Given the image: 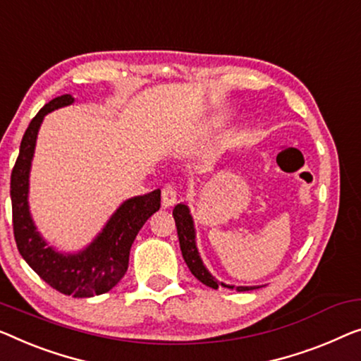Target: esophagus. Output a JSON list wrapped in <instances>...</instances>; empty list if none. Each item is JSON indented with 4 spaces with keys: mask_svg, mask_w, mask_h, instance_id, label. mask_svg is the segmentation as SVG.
<instances>
[{
    "mask_svg": "<svg viewBox=\"0 0 361 361\" xmlns=\"http://www.w3.org/2000/svg\"><path fill=\"white\" fill-rule=\"evenodd\" d=\"M176 202V190L175 186L165 185L162 188V206L164 207H171Z\"/></svg>",
    "mask_w": 361,
    "mask_h": 361,
    "instance_id": "34e87169",
    "label": "esophagus"
}]
</instances>
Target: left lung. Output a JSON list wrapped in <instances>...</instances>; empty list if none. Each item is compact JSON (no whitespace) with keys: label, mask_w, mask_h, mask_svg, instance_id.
<instances>
[{"label":"left lung","mask_w":361,"mask_h":361,"mask_svg":"<svg viewBox=\"0 0 361 361\" xmlns=\"http://www.w3.org/2000/svg\"><path fill=\"white\" fill-rule=\"evenodd\" d=\"M173 219L176 224V232H178V240H180V248L183 259H185L186 266L190 267L192 276H195L199 282L211 288H230V290H238V292H248V290L259 288L256 285L252 287H235V285H228L224 282H219L211 272L207 271V267L204 266V262L199 256L197 245H196V228H195V220H192V215L190 212V207L186 204H176L173 209Z\"/></svg>","instance_id":"left-lung-1"}]
</instances>
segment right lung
Here are the masks:
<instances>
[{"label":"right lung","mask_w":361,"mask_h":361,"mask_svg":"<svg viewBox=\"0 0 361 361\" xmlns=\"http://www.w3.org/2000/svg\"><path fill=\"white\" fill-rule=\"evenodd\" d=\"M74 104L64 94L37 113L20 141L19 157L11 173L14 238L20 256L50 287L74 298H90L110 292L128 271L129 251L142 225L160 209V190L134 196L120 204L102 232L76 252L58 251L37 230L29 207V178L37 136L45 115Z\"/></svg>","instance_id":"add662e5"}]
</instances>
